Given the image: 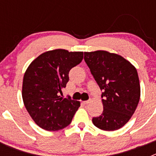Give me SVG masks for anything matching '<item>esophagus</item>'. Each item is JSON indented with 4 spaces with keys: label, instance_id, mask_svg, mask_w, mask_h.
<instances>
[{
    "label": "esophagus",
    "instance_id": "34e87169",
    "mask_svg": "<svg viewBox=\"0 0 156 156\" xmlns=\"http://www.w3.org/2000/svg\"><path fill=\"white\" fill-rule=\"evenodd\" d=\"M89 102H90L89 101H83V103L84 105H88V104H89Z\"/></svg>",
    "mask_w": 156,
    "mask_h": 156
}]
</instances>
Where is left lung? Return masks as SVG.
Wrapping results in <instances>:
<instances>
[{"label":"left lung","instance_id":"left-lung-1","mask_svg":"<svg viewBox=\"0 0 156 156\" xmlns=\"http://www.w3.org/2000/svg\"><path fill=\"white\" fill-rule=\"evenodd\" d=\"M84 60L103 91V112L92 122L103 130H116L129 120L138 105L140 87L137 69L121 55L106 51L84 52Z\"/></svg>","mask_w":156,"mask_h":156}]
</instances>
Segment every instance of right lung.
<instances>
[{"mask_svg": "<svg viewBox=\"0 0 156 156\" xmlns=\"http://www.w3.org/2000/svg\"><path fill=\"white\" fill-rule=\"evenodd\" d=\"M83 58V51L55 49L40 55L28 66L23 76V100L33 120L42 129L56 131L66 127L80 106V101L62 98L60 94L68 83L70 69Z\"/></svg>", "mask_w": 156, "mask_h": 156, "instance_id": "1", "label": "right lung"}]
</instances>
